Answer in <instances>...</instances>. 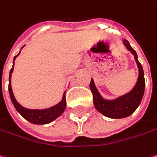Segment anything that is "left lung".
<instances>
[{
  "label": "left lung",
  "mask_w": 157,
  "mask_h": 157,
  "mask_svg": "<svg viewBox=\"0 0 157 157\" xmlns=\"http://www.w3.org/2000/svg\"><path fill=\"white\" fill-rule=\"evenodd\" d=\"M123 44L128 51L133 53L135 62L138 67L139 75L134 87L125 95H122L114 99H105L100 95L98 89L96 88L94 80L92 78L90 84V88L93 94V103L96 109L105 117L111 119H123L134 113V111L140 105L145 90L144 73L142 67L138 60L136 52L132 48V46L126 39L123 40Z\"/></svg>",
  "instance_id": "obj_1"
}]
</instances>
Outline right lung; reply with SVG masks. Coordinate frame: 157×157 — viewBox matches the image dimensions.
Returning <instances> with one entry per match:
<instances>
[{
    "mask_svg": "<svg viewBox=\"0 0 157 157\" xmlns=\"http://www.w3.org/2000/svg\"><path fill=\"white\" fill-rule=\"evenodd\" d=\"M20 52H19V53L17 55H16L14 57L13 67H12L10 72L9 92H10L11 101H12V103H13V105H14L17 112L20 113L26 120H28L29 122H31L32 124H36V125L49 124V123L52 122L53 120H55L57 118H59L62 113H64L66 106H67L65 96L66 91L63 93L62 99L60 100V102H59L57 105L49 107V108H45V109H28V108H25L24 106L21 105L15 98V96L13 94L12 88H11V75H12V73H13V70H14V63H15L16 58L20 54Z\"/></svg>",
    "mask_w": 157,
    "mask_h": 157,
    "instance_id": "right-lung-1",
    "label": "right lung"
}]
</instances>
